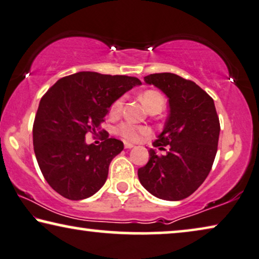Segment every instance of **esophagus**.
Instances as JSON below:
<instances>
[{"mask_svg":"<svg viewBox=\"0 0 259 259\" xmlns=\"http://www.w3.org/2000/svg\"><path fill=\"white\" fill-rule=\"evenodd\" d=\"M134 147H135V145L133 143H129V142H124V148L125 149H131Z\"/></svg>","mask_w":259,"mask_h":259,"instance_id":"1","label":"esophagus"}]
</instances>
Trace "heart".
<instances>
[{
	"label": "heart",
	"mask_w": 259,
	"mask_h": 259,
	"mask_svg": "<svg viewBox=\"0 0 259 259\" xmlns=\"http://www.w3.org/2000/svg\"><path fill=\"white\" fill-rule=\"evenodd\" d=\"M141 98L150 112H161L164 108V97L162 96L161 93L156 92V90H147V92L141 95ZM124 103L125 96H119L116 98L111 103L110 108H109V116L112 118L119 117L123 111V108H124ZM116 133L121 135L125 140L137 142L143 136H147L149 134V129L144 128V126H137L129 122H123L116 128Z\"/></svg>",
	"instance_id": "obj_1"
}]
</instances>
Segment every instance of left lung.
Wrapping results in <instances>:
<instances>
[{
    "label": "left lung",
    "mask_w": 259,
    "mask_h": 259,
    "mask_svg": "<svg viewBox=\"0 0 259 259\" xmlns=\"http://www.w3.org/2000/svg\"><path fill=\"white\" fill-rule=\"evenodd\" d=\"M154 84L169 98V116L154 147L165 150L158 156L149 150V162L138 169L141 184L155 197L181 201L201 187L216 157L220 119L213 100L190 79L171 72L151 74Z\"/></svg>",
    "instance_id": "8db88e82"
}]
</instances>
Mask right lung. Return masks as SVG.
<instances>
[{"instance_id":"add662e5","label":"right lung","mask_w":259,"mask_h":259,"mask_svg":"<svg viewBox=\"0 0 259 259\" xmlns=\"http://www.w3.org/2000/svg\"><path fill=\"white\" fill-rule=\"evenodd\" d=\"M140 84L131 76L81 71L43 95L32 126L34 151L46 181L61 196L79 201L103 187L124 145L108 137L100 145L87 144L85 135L96 134L112 102Z\"/></svg>"}]
</instances>
